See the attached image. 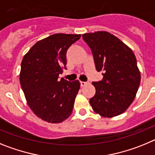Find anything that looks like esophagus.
<instances>
[{
  "label": "esophagus",
  "mask_w": 155,
  "mask_h": 155,
  "mask_svg": "<svg viewBox=\"0 0 155 155\" xmlns=\"http://www.w3.org/2000/svg\"><path fill=\"white\" fill-rule=\"evenodd\" d=\"M80 83H81V87H83V86H85L86 84H88V82L87 81H80Z\"/></svg>",
  "instance_id": "34e87169"
}]
</instances>
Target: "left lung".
I'll return each instance as SVG.
<instances>
[{
	"instance_id": "obj_1",
	"label": "left lung",
	"mask_w": 155,
	"mask_h": 155,
	"mask_svg": "<svg viewBox=\"0 0 155 155\" xmlns=\"http://www.w3.org/2000/svg\"><path fill=\"white\" fill-rule=\"evenodd\" d=\"M94 57L102 81L92 82L95 94L90 98L93 110L103 117L124 113L135 98L140 73L134 53L117 37L104 31L82 35Z\"/></svg>"
}]
</instances>
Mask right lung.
I'll return each mask as SVG.
<instances>
[{
  "label": "right lung",
  "mask_w": 155,
  "mask_h": 155,
  "mask_svg": "<svg viewBox=\"0 0 155 155\" xmlns=\"http://www.w3.org/2000/svg\"><path fill=\"white\" fill-rule=\"evenodd\" d=\"M80 38L81 35L53 34L38 41L22 59L20 84L28 105L48 123H61L73 111L80 82L60 80L59 74L67 69L68 48Z\"/></svg>",
  "instance_id": "add662e5"
}]
</instances>
